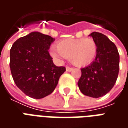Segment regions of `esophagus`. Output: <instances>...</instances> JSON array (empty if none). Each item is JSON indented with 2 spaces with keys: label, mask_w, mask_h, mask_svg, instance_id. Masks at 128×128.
<instances>
[{
  "label": "esophagus",
  "mask_w": 128,
  "mask_h": 128,
  "mask_svg": "<svg viewBox=\"0 0 128 128\" xmlns=\"http://www.w3.org/2000/svg\"><path fill=\"white\" fill-rule=\"evenodd\" d=\"M66 70L67 72H70V71H72L73 68H70V67H68V66H66Z\"/></svg>",
  "instance_id": "obj_1"
}]
</instances>
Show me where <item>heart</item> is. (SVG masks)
<instances>
[{"instance_id":"b5f03b06","label":"heart","mask_w":128,"mask_h":128,"mask_svg":"<svg viewBox=\"0 0 128 128\" xmlns=\"http://www.w3.org/2000/svg\"><path fill=\"white\" fill-rule=\"evenodd\" d=\"M96 51V44L93 40L66 38L58 42L57 47L50 48V54L57 61L62 62L66 58L76 66L84 67L94 61Z\"/></svg>"}]
</instances>
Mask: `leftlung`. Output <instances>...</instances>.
<instances>
[{"instance_id":"8db88e82","label":"left lung","mask_w":128,"mask_h":128,"mask_svg":"<svg viewBox=\"0 0 128 128\" xmlns=\"http://www.w3.org/2000/svg\"><path fill=\"white\" fill-rule=\"evenodd\" d=\"M89 36L96 43V55L91 64L81 69L78 84L84 94L99 98L107 94L116 83L119 71V54L115 44L104 34L92 32Z\"/></svg>"}]
</instances>
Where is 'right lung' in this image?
I'll return each instance as SVG.
<instances>
[{
  "label": "right lung",
  "mask_w": 128,
  "mask_h": 128,
  "mask_svg": "<svg viewBox=\"0 0 128 128\" xmlns=\"http://www.w3.org/2000/svg\"><path fill=\"white\" fill-rule=\"evenodd\" d=\"M52 37L34 32L16 41L10 49V66L16 85L34 99H42L56 88L66 68L53 64L48 53Z\"/></svg>",
  "instance_id": "add662e5"
}]
</instances>
